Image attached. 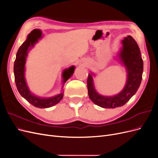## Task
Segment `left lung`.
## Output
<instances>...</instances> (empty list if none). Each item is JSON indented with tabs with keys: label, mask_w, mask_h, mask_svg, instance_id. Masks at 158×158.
<instances>
[{
	"label": "left lung",
	"mask_w": 158,
	"mask_h": 158,
	"mask_svg": "<svg viewBox=\"0 0 158 158\" xmlns=\"http://www.w3.org/2000/svg\"><path fill=\"white\" fill-rule=\"evenodd\" d=\"M123 48L118 55L127 71V80L121 92L113 96H103L95 91L92 76L89 73L87 80L89 99L103 108H115L125 105L139 88L143 73V60L140 49L133 38L128 35L122 41ZM93 75V74H92Z\"/></svg>",
	"instance_id": "left-lung-1"
}]
</instances>
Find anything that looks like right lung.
<instances>
[{"label": "right lung", "instance_id": "right-lung-1", "mask_svg": "<svg viewBox=\"0 0 158 158\" xmlns=\"http://www.w3.org/2000/svg\"><path fill=\"white\" fill-rule=\"evenodd\" d=\"M41 37V31L40 30H33L27 35V40L20 47L16 53V58L14 61V73L17 89L22 96L33 106L39 108H47L58 103L63 98V94L61 93L59 95H55V97L49 98H41L35 96L33 95L28 89L24 76L26 59L28 50L30 47L34 45ZM74 69L75 67L73 66L63 71V83H65L73 74Z\"/></svg>", "mask_w": 158, "mask_h": 158}]
</instances>
